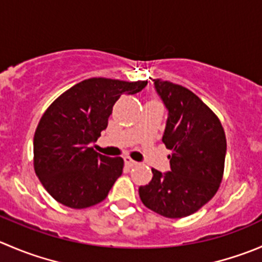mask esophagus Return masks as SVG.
Masks as SVG:
<instances>
[{"label": "esophagus", "mask_w": 262, "mask_h": 262, "mask_svg": "<svg viewBox=\"0 0 262 262\" xmlns=\"http://www.w3.org/2000/svg\"><path fill=\"white\" fill-rule=\"evenodd\" d=\"M124 162H125L126 166H129V167L136 166V165H137V161H134V160H132L130 157H124Z\"/></svg>", "instance_id": "1"}]
</instances>
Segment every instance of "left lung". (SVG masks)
<instances>
[{
	"instance_id": "obj_1",
	"label": "left lung",
	"mask_w": 262,
	"mask_h": 262,
	"mask_svg": "<svg viewBox=\"0 0 262 262\" xmlns=\"http://www.w3.org/2000/svg\"><path fill=\"white\" fill-rule=\"evenodd\" d=\"M167 110L162 142L171 149L170 171L152 169V180L139 187L146 207L170 219L199 211L219 189L227 138L217 116L193 92L167 80L154 79Z\"/></svg>"
}]
</instances>
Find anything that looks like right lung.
Wrapping results in <instances>:
<instances>
[{"label": "right lung", "mask_w": 262, "mask_h": 262, "mask_svg": "<svg viewBox=\"0 0 262 262\" xmlns=\"http://www.w3.org/2000/svg\"><path fill=\"white\" fill-rule=\"evenodd\" d=\"M147 82L91 78L62 93L40 118L34 134V170L48 193L72 209H85L107 197L123 172L121 157L91 147L107 128L121 95H136Z\"/></svg>", "instance_id": "obj_1"}]
</instances>
